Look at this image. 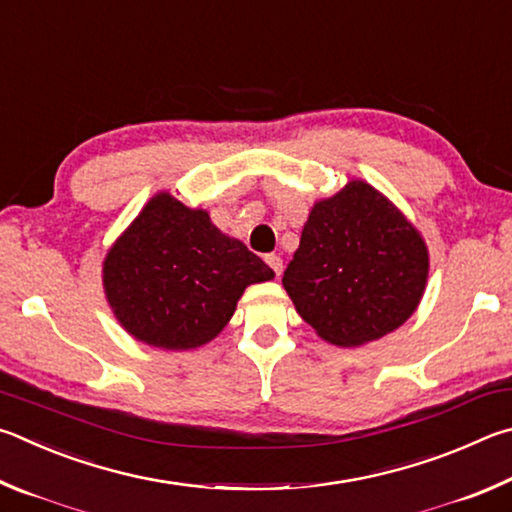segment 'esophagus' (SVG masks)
<instances>
[{
    "label": "esophagus",
    "instance_id": "obj_1",
    "mask_svg": "<svg viewBox=\"0 0 512 512\" xmlns=\"http://www.w3.org/2000/svg\"><path fill=\"white\" fill-rule=\"evenodd\" d=\"M265 263L272 267L274 274H276V279H279L281 272H283V261H281V256H276V254H267V256H265Z\"/></svg>",
    "mask_w": 512,
    "mask_h": 512
}]
</instances>
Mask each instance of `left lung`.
Segmentation results:
<instances>
[{"mask_svg": "<svg viewBox=\"0 0 512 512\" xmlns=\"http://www.w3.org/2000/svg\"><path fill=\"white\" fill-rule=\"evenodd\" d=\"M427 274L420 231L378 188L351 179L310 209L283 288L324 342L355 348L414 315Z\"/></svg>", "mask_w": 512, "mask_h": 512, "instance_id": "obj_1", "label": "left lung"}]
</instances>
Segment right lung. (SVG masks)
I'll list each match as a JSON object with an SVG mask.
<instances>
[{"label": "right lung", "instance_id": "right-lung-1", "mask_svg": "<svg viewBox=\"0 0 512 512\" xmlns=\"http://www.w3.org/2000/svg\"><path fill=\"white\" fill-rule=\"evenodd\" d=\"M274 272L209 211L152 195L103 261V290L128 335L164 351H191L222 333L247 285Z\"/></svg>", "mask_w": 512, "mask_h": 512}]
</instances>
